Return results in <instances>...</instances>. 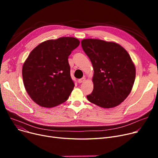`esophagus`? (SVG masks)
<instances>
[{"label": "esophagus", "instance_id": "obj_1", "mask_svg": "<svg viewBox=\"0 0 158 158\" xmlns=\"http://www.w3.org/2000/svg\"><path fill=\"white\" fill-rule=\"evenodd\" d=\"M85 77H82L81 79H79V80H78V82L79 83H82V82H83L85 81Z\"/></svg>", "mask_w": 158, "mask_h": 158}]
</instances>
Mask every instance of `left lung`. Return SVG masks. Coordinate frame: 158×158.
Masks as SVG:
<instances>
[{
	"label": "left lung",
	"instance_id": "left-lung-1",
	"mask_svg": "<svg viewBox=\"0 0 158 158\" xmlns=\"http://www.w3.org/2000/svg\"><path fill=\"white\" fill-rule=\"evenodd\" d=\"M81 45L94 70V89L88 100L104 108L119 105L131 93L135 80V66L129 54L119 44L101 40L84 39Z\"/></svg>",
	"mask_w": 158,
	"mask_h": 158
}]
</instances>
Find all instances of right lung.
I'll return each instance as SVG.
<instances>
[{"instance_id":"obj_1","label":"right lung","mask_w":158,"mask_h":158,"mask_svg":"<svg viewBox=\"0 0 158 158\" xmlns=\"http://www.w3.org/2000/svg\"><path fill=\"white\" fill-rule=\"evenodd\" d=\"M80 44L77 38L62 37L41 43L29 54L22 67L26 92L44 107L65 102L74 87L68 58Z\"/></svg>"}]
</instances>
